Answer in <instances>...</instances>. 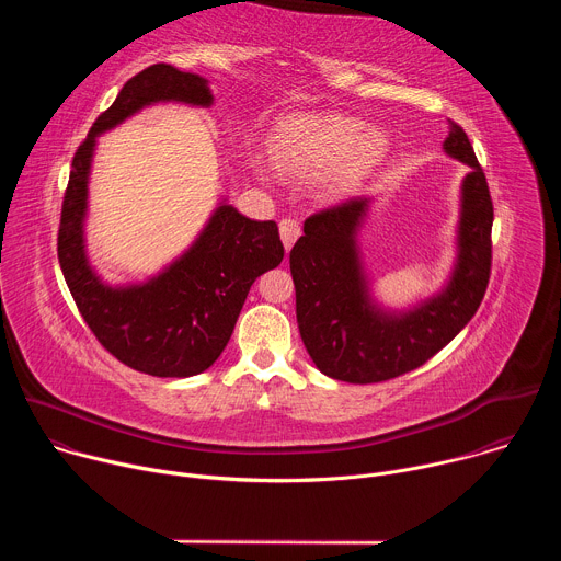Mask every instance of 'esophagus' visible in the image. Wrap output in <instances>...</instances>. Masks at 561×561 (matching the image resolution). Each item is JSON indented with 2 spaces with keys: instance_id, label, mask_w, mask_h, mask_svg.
I'll return each instance as SVG.
<instances>
[{
  "instance_id": "34e87169",
  "label": "esophagus",
  "mask_w": 561,
  "mask_h": 561,
  "mask_svg": "<svg viewBox=\"0 0 561 561\" xmlns=\"http://www.w3.org/2000/svg\"><path fill=\"white\" fill-rule=\"evenodd\" d=\"M299 232H301V228H299V221H297V219L286 217V219H282V221H279V234H282V242H284L286 253H288V251L293 249V244L297 242Z\"/></svg>"
}]
</instances>
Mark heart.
Returning a JSON list of instances; mask_svg holds the SVG:
<instances>
[{
    "label": "heart",
    "instance_id": "heart-1",
    "mask_svg": "<svg viewBox=\"0 0 561 561\" xmlns=\"http://www.w3.org/2000/svg\"><path fill=\"white\" fill-rule=\"evenodd\" d=\"M386 137L346 115H304L279 126L273 137V162L297 180L322 178L331 197L351 191L386 152Z\"/></svg>",
    "mask_w": 561,
    "mask_h": 561
}]
</instances>
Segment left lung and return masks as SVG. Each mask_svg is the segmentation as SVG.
<instances>
[{
    "label": "left lung",
    "instance_id": "8db88e82",
    "mask_svg": "<svg viewBox=\"0 0 561 561\" xmlns=\"http://www.w3.org/2000/svg\"><path fill=\"white\" fill-rule=\"evenodd\" d=\"M444 150L470 167L461 182L455 271L435 297L411 310H383L368 290L357 230L370 197H351L304 221L290 251L301 342L324 375L375 383L404 375L439 353L484 299L493 260V199L463 128L450 122Z\"/></svg>",
    "mask_w": 561,
    "mask_h": 561
}]
</instances>
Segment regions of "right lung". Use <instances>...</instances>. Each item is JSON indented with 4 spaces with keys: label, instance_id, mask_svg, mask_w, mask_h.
<instances>
[{
    "label": "right lung",
    "instance_id": "obj_1",
    "mask_svg": "<svg viewBox=\"0 0 561 561\" xmlns=\"http://www.w3.org/2000/svg\"><path fill=\"white\" fill-rule=\"evenodd\" d=\"M157 102L206 108L213 95L204 77L171 64H152L128 79L72 157L57 257L84 322L113 357L152 377H191L221 355L253 282L282 264L284 247L275 221L249 219L221 202L193 247L159 275L130 286L98 277L84 244L98 135Z\"/></svg>",
    "mask_w": 561,
    "mask_h": 561
}]
</instances>
